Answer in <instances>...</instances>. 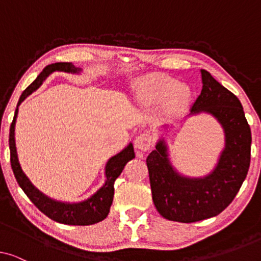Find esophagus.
Masks as SVG:
<instances>
[{
  "label": "esophagus",
  "instance_id": "esophagus-1",
  "mask_svg": "<svg viewBox=\"0 0 261 261\" xmlns=\"http://www.w3.org/2000/svg\"><path fill=\"white\" fill-rule=\"evenodd\" d=\"M152 145H153L152 137L147 133L138 135L134 140V147L137 148L138 151H141V152H146L147 149L152 147Z\"/></svg>",
  "mask_w": 261,
  "mask_h": 261
}]
</instances>
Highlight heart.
<instances>
[{
	"label": "heart",
	"instance_id": "heart-1",
	"mask_svg": "<svg viewBox=\"0 0 261 261\" xmlns=\"http://www.w3.org/2000/svg\"><path fill=\"white\" fill-rule=\"evenodd\" d=\"M137 98L146 108L162 103L160 116L169 120L183 112L190 99V92L173 78L165 74H152L139 82Z\"/></svg>",
	"mask_w": 261,
	"mask_h": 261
}]
</instances>
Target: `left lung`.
<instances>
[{"label": "left lung", "instance_id": "obj_1", "mask_svg": "<svg viewBox=\"0 0 261 261\" xmlns=\"http://www.w3.org/2000/svg\"><path fill=\"white\" fill-rule=\"evenodd\" d=\"M202 91L189 116L205 113L222 127L224 147L214 170L204 177H188L171 163L165 139L160 138L147 163L152 198L166 220L191 223L222 213L240 190L251 163V128L241 102L208 71L201 70Z\"/></svg>", "mask_w": 261, "mask_h": 261}]
</instances>
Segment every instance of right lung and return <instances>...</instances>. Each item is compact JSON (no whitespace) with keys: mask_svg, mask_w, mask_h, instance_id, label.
Here are the masks:
<instances>
[{"mask_svg":"<svg viewBox=\"0 0 261 261\" xmlns=\"http://www.w3.org/2000/svg\"><path fill=\"white\" fill-rule=\"evenodd\" d=\"M55 71H63L67 73H81L82 69L76 67L72 63H56L47 65L41 71L40 74L37 77L33 83L28 87L26 90L20 96L19 103L16 106L15 114H14L13 122L10 124L9 130V149H10V164L15 176L17 183L20 188L22 189L24 194L28 196V198L34 203V205L44 213L49 219L56 221V222L70 224V226H89L101 222L108 216L110 205L113 203L114 197V183L116 178L122 172L123 167L126 164L135 158L133 144L129 142L122 151L113 155L108 162H107L105 173L106 181L94 195L90 196L88 199H84L82 202L69 203V202H60L56 201L34 187L30 180V178L26 176L21 169L19 158H17V151L15 145V123L17 113H19V106L30 96L32 92H34L40 87L46 78Z\"/></svg>","mask_w":261,"mask_h":261,"instance_id":"right-lung-1","label":"right lung"}]
</instances>
